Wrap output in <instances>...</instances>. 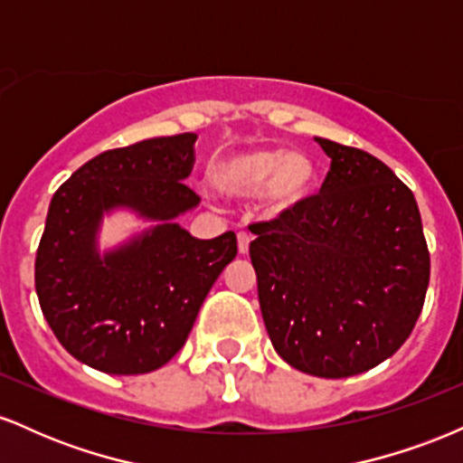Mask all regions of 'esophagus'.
<instances>
[{
	"instance_id": "1",
	"label": "esophagus",
	"mask_w": 463,
	"mask_h": 463,
	"mask_svg": "<svg viewBox=\"0 0 463 463\" xmlns=\"http://www.w3.org/2000/svg\"><path fill=\"white\" fill-rule=\"evenodd\" d=\"M250 241H252V237H250L248 232H239L237 235V248H239V254H241V257H246L248 254Z\"/></svg>"
}]
</instances>
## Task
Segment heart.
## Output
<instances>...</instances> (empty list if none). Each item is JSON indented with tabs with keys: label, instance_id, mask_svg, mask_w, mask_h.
Here are the masks:
<instances>
[{
	"label": "heart",
	"instance_id": "1",
	"mask_svg": "<svg viewBox=\"0 0 463 463\" xmlns=\"http://www.w3.org/2000/svg\"><path fill=\"white\" fill-rule=\"evenodd\" d=\"M209 180L226 198H254L265 217L285 220L298 213L317 187V167L305 152L261 146L231 152L209 167Z\"/></svg>",
	"mask_w": 463,
	"mask_h": 463
}]
</instances>
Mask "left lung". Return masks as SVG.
I'll list each match as a JSON object with an SVG mask.
<instances>
[{
    "instance_id": "8db88e82",
    "label": "left lung",
    "mask_w": 463,
    "mask_h": 463,
    "mask_svg": "<svg viewBox=\"0 0 463 463\" xmlns=\"http://www.w3.org/2000/svg\"><path fill=\"white\" fill-rule=\"evenodd\" d=\"M316 141L331 158L320 195L250 226V259L276 353L305 374L344 379L405 344L431 263L407 184L368 152Z\"/></svg>"
}]
</instances>
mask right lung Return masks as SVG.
<instances>
[{"mask_svg": "<svg viewBox=\"0 0 463 463\" xmlns=\"http://www.w3.org/2000/svg\"><path fill=\"white\" fill-rule=\"evenodd\" d=\"M198 135L154 137L98 154L56 191L36 250L41 311L71 357L109 374H146L187 342L217 276L237 257L228 231L198 239L178 217L200 204L183 183ZM153 224L99 248L106 214Z\"/></svg>", "mask_w": 463, "mask_h": 463, "instance_id": "add662e5", "label": "right lung"}]
</instances>
